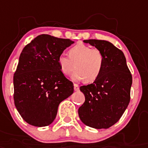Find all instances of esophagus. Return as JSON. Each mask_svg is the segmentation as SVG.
Masks as SVG:
<instances>
[{
    "instance_id": "esophagus-1",
    "label": "esophagus",
    "mask_w": 148,
    "mask_h": 148,
    "mask_svg": "<svg viewBox=\"0 0 148 148\" xmlns=\"http://www.w3.org/2000/svg\"><path fill=\"white\" fill-rule=\"evenodd\" d=\"M74 89L75 91H77V90H79V86L77 85V84H74Z\"/></svg>"
}]
</instances>
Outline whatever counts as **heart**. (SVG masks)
<instances>
[{"instance_id": "1", "label": "heart", "mask_w": 148, "mask_h": 148, "mask_svg": "<svg viewBox=\"0 0 148 148\" xmlns=\"http://www.w3.org/2000/svg\"><path fill=\"white\" fill-rule=\"evenodd\" d=\"M58 64L60 71L66 76L69 75L75 67L72 74L74 81L84 80L93 82L101 75L104 65V57L100 50L91 48L88 45L77 44L68 51V58L60 54Z\"/></svg>"}]
</instances>
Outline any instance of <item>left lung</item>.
Wrapping results in <instances>:
<instances>
[{
    "label": "left lung",
    "instance_id": "left-lung-1",
    "mask_svg": "<svg viewBox=\"0 0 148 148\" xmlns=\"http://www.w3.org/2000/svg\"><path fill=\"white\" fill-rule=\"evenodd\" d=\"M102 52L103 71L92 84L81 86L85 101L79 108L80 119L88 127L106 129L117 123L130 102L132 76L124 53L109 41L84 40Z\"/></svg>",
    "mask_w": 148,
    "mask_h": 148
}]
</instances>
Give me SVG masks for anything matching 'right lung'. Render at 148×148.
Returning <instances> with one entry per match:
<instances>
[{
	"label": "right lung",
	"mask_w": 148,
	"mask_h": 148,
	"mask_svg": "<svg viewBox=\"0 0 148 148\" xmlns=\"http://www.w3.org/2000/svg\"><path fill=\"white\" fill-rule=\"evenodd\" d=\"M74 43L41 34L21 51L14 74V100L17 111L29 124H51L60 102L74 93L73 83L58 64V56Z\"/></svg>",
	"instance_id": "add662e5"
}]
</instances>
